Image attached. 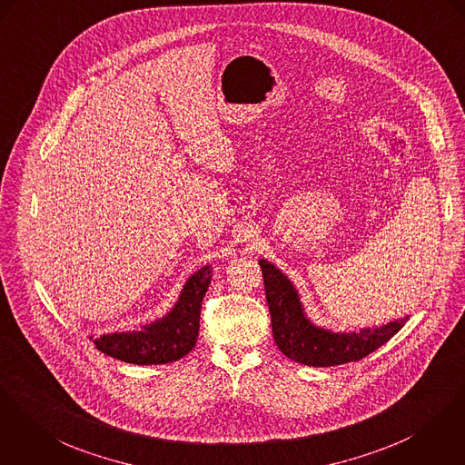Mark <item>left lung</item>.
Returning a JSON list of instances; mask_svg holds the SVG:
<instances>
[{
	"label": "left lung",
	"instance_id": "obj_1",
	"mask_svg": "<svg viewBox=\"0 0 465 465\" xmlns=\"http://www.w3.org/2000/svg\"><path fill=\"white\" fill-rule=\"evenodd\" d=\"M272 334L286 358L308 366H336L359 361L382 347L405 325L409 317L359 332H331L306 319L297 290L267 260H260Z\"/></svg>",
	"mask_w": 465,
	"mask_h": 465
}]
</instances>
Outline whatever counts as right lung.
I'll return each instance as SVG.
<instances>
[{
	"label": "right lung",
	"instance_id": "right-lung-1",
	"mask_svg": "<svg viewBox=\"0 0 465 465\" xmlns=\"http://www.w3.org/2000/svg\"><path fill=\"white\" fill-rule=\"evenodd\" d=\"M211 283V269L203 267L189 278L175 308L161 321L133 332H113L95 338V347L111 358L133 364H166L193 351L200 332L202 301Z\"/></svg>",
	"mask_w": 465,
	"mask_h": 465
}]
</instances>
